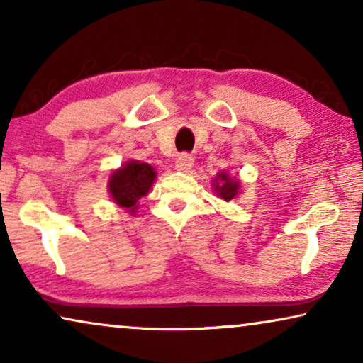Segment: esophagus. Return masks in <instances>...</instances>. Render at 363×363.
<instances>
[{"label": "esophagus", "instance_id": "esophagus-1", "mask_svg": "<svg viewBox=\"0 0 363 363\" xmlns=\"http://www.w3.org/2000/svg\"><path fill=\"white\" fill-rule=\"evenodd\" d=\"M193 167V157L190 153H180L177 158V168L180 172H188Z\"/></svg>", "mask_w": 363, "mask_h": 363}]
</instances>
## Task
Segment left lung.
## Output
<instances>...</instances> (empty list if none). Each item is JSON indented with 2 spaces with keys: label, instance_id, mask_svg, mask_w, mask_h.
Here are the masks:
<instances>
[{
  "label": "left lung",
  "instance_id": "left-lung-1",
  "mask_svg": "<svg viewBox=\"0 0 363 363\" xmlns=\"http://www.w3.org/2000/svg\"><path fill=\"white\" fill-rule=\"evenodd\" d=\"M215 182H216L215 190L218 195H220V198H223V200L230 201L236 196L238 188H240V183H238L235 178H230L226 173H220Z\"/></svg>",
  "mask_w": 363,
  "mask_h": 363
}]
</instances>
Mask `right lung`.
Wrapping results in <instances>:
<instances>
[{
	"mask_svg": "<svg viewBox=\"0 0 363 363\" xmlns=\"http://www.w3.org/2000/svg\"><path fill=\"white\" fill-rule=\"evenodd\" d=\"M155 180V170L147 163L132 160L121 170L113 172L108 180V190L118 206L133 211L137 201L145 196Z\"/></svg>",
	"mask_w": 363,
	"mask_h": 363,
	"instance_id": "obj_1",
	"label": "right lung"
}]
</instances>
